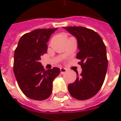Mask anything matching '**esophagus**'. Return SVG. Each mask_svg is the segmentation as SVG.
I'll use <instances>...</instances> for the list:
<instances>
[{
    "label": "esophagus",
    "mask_w": 121,
    "mask_h": 121,
    "mask_svg": "<svg viewBox=\"0 0 121 121\" xmlns=\"http://www.w3.org/2000/svg\"><path fill=\"white\" fill-rule=\"evenodd\" d=\"M66 71H67V69L65 68H64V67H61L60 68V72L61 74H63L66 73Z\"/></svg>",
    "instance_id": "1"
}]
</instances>
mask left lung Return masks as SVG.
I'll return each instance as SVG.
<instances>
[{
    "mask_svg": "<svg viewBox=\"0 0 121 121\" xmlns=\"http://www.w3.org/2000/svg\"><path fill=\"white\" fill-rule=\"evenodd\" d=\"M77 39L79 51L76 58L80 60L82 72L74 83L68 86L73 98L80 100L96 95L104 83L108 69L106 48L101 37L94 30L82 26L63 27Z\"/></svg>",
    "mask_w": 121,
    "mask_h": 121,
    "instance_id": "8db88e82",
    "label": "left lung"
}]
</instances>
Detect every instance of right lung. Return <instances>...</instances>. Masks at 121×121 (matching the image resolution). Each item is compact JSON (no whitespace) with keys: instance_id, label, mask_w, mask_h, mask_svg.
<instances>
[{"instance_id":"add662e5","label":"right lung","mask_w":121,"mask_h":121,"mask_svg":"<svg viewBox=\"0 0 121 121\" xmlns=\"http://www.w3.org/2000/svg\"><path fill=\"white\" fill-rule=\"evenodd\" d=\"M57 29H37L25 34L15 50V76L21 90L29 99H48L52 93L53 80L60 73L58 67L46 71L39 62L41 56L47 52V43Z\"/></svg>"}]
</instances>
